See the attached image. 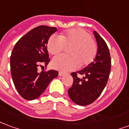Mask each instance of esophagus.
Instances as JSON below:
<instances>
[{"mask_svg": "<svg viewBox=\"0 0 129 129\" xmlns=\"http://www.w3.org/2000/svg\"><path fill=\"white\" fill-rule=\"evenodd\" d=\"M64 75L65 73H62V72H59V73H58V75H59V76H63Z\"/></svg>", "mask_w": 129, "mask_h": 129, "instance_id": "34e87169", "label": "esophagus"}]
</instances>
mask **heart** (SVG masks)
Masks as SVG:
<instances>
[{"mask_svg": "<svg viewBox=\"0 0 129 129\" xmlns=\"http://www.w3.org/2000/svg\"><path fill=\"white\" fill-rule=\"evenodd\" d=\"M66 46L71 56L58 55L52 59V66L56 70L67 72L76 69L81 64L87 66L93 61L97 52L96 42L83 29H71L62 34L52 35L47 42V49L53 55L58 54Z\"/></svg>", "mask_w": 129, "mask_h": 129, "instance_id": "heart-1", "label": "heart"}]
</instances>
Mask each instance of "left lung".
<instances>
[{
    "label": "left lung",
    "mask_w": 129,
    "mask_h": 129,
    "mask_svg": "<svg viewBox=\"0 0 129 129\" xmlns=\"http://www.w3.org/2000/svg\"><path fill=\"white\" fill-rule=\"evenodd\" d=\"M98 49L93 61L77 73H72L73 83L68 95L75 103L87 105L99 98L108 80L111 69V58L107 44L96 31H93ZM83 76L77 77V74Z\"/></svg>",
    "instance_id": "8db88e82"
}]
</instances>
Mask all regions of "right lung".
I'll list each match as a JSON object with an SVG mask.
<instances>
[{"label": "right lung", "mask_w": 129, "mask_h": 129, "mask_svg": "<svg viewBox=\"0 0 129 129\" xmlns=\"http://www.w3.org/2000/svg\"><path fill=\"white\" fill-rule=\"evenodd\" d=\"M56 30L55 27L40 26L28 32L14 45L10 57L12 77L16 89L24 99L38 98L58 76V71L54 70L38 72L39 66L49 63L47 45Z\"/></svg>", "instance_id": "obj_1"}]
</instances>
